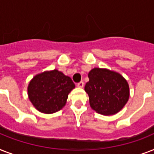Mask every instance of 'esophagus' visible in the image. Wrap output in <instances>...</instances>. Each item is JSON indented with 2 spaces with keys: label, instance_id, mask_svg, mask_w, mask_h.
Listing matches in <instances>:
<instances>
[{
  "label": "esophagus",
  "instance_id": "1",
  "mask_svg": "<svg viewBox=\"0 0 154 154\" xmlns=\"http://www.w3.org/2000/svg\"><path fill=\"white\" fill-rule=\"evenodd\" d=\"M77 86L79 87V88H83L84 87V82H80L79 83H77Z\"/></svg>",
  "mask_w": 154,
  "mask_h": 154
}]
</instances>
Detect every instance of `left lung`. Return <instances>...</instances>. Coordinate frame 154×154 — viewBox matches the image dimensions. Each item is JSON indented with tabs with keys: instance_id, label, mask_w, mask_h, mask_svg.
<instances>
[{
	"instance_id": "8db88e82",
	"label": "left lung",
	"mask_w": 154,
	"mask_h": 154,
	"mask_svg": "<svg viewBox=\"0 0 154 154\" xmlns=\"http://www.w3.org/2000/svg\"><path fill=\"white\" fill-rule=\"evenodd\" d=\"M88 76L89 81L85 90L89 95L92 109L106 116L119 112L129 100L126 80L117 72L100 68L93 69Z\"/></svg>"
}]
</instances>
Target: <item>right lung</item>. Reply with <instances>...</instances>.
I'll use <instances>...</instances> for the list:
<instances>
[{
    "label": "right lung",
    "instance_id": "obj_1",
    "mask_svg": "<svg viewBox=\"0 0 154 154\" xmlns=\"http://www.w3.org/2000/svg\"><path fill=\"white\" fill-rule=\"evenodd\" d=\"M74 88L69 77L54 69L36 75L29 84L28 95L38 111L49 114L62 109Z\"/></svg>",
    "mask_w": 154,
    "mask_h": 154
}]
</instances>
